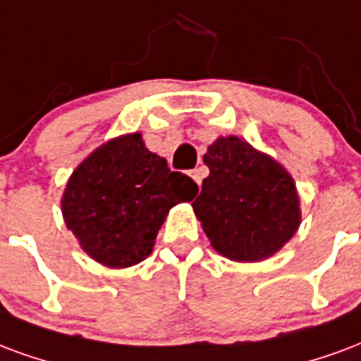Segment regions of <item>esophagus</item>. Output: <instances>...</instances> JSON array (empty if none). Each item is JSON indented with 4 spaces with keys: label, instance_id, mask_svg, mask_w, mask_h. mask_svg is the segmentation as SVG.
Instances as JSON below:
<instances>
[{
    "label": "esophagus",
    "instance_id": "esophagus-1",
    "mask_svg": "<svg viewBox=\"0 0 361 361\" xmlns=\"http://www.w3.org/2000/svg\"><path fill=\"white\" fill-rule=\"evenodd\" d=\"M190 177L196 180V184H202V178L206 177V169L204 167H196L194 171H190Z\"/></svg>",
    "mask_w": 361,
    "mask_h": 361
}]
</instances>
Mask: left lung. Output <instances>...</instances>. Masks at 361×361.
<instances>
[{
    "label": "left lung",
    "mask_w": 361,
    "mask_h": 361,
    "mask_svg": "<svg viewBox=\"0 0 361 361\" xmlns=\"http://www.w3.org/2000/svg\"><path fill=\"white\" fill-rule=\"evenodd\" d=\"M204 163L209 175L192 207L212 248L240 264L275 256L302 223L290 173L238 136H219Z\"/></svg>",
    "instance_id": "8db88e82"
}]
</instances>
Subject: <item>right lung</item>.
<instances>
[{"label":"right lung","mask_w":361,"mask_h":361,"mask_svg":"<svg viewBox=\"0 0 361 361\" xmlns=\"http://www.w3.org/2000/svg\"><path fill=\"white\" fill-rule=\"evenodd\" d=\"M198 184L167 167L140 133L115 136L78 163L61 196L65 225L88 256L109 269L152 254L171 207L190 202Z\"/></svg>","instance_id":"right-lung-1"}]
</instances>
